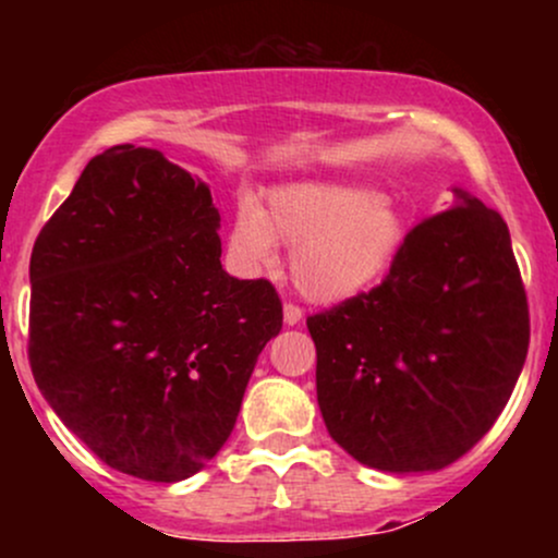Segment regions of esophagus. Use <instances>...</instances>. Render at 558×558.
I'll return each instance as SVG.
<instances>
[{"label": "esophagus", "mask_w": 558, "mask_h": 558, "mask_svg": "<svg viewBox=\"0 0 558 558\" xmlns=\"http://www.w3.org/2000/svg\"><path fill=\"white\" fill-rule=\"evenodd\" d=\"M301 315H304V312H301L299 304H291V301H288V304L283 306V319H286V325H296L299 319H301Z\"/></svg>", "instance_id": "obj_1"}]
</instances>
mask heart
Here are the masks:
<instances>
[{
	"label": "heart",
	"mask_w": 558,
	"mask_h": 558,
	"mask_svg": "<svg viewBox=\"0 0 558 558\" xmlns=\"http://www.w3.org/2000/svg\"><path fill=\"white\" fill-rule=\"evenodd\" d=\"M407 226L377 191L354 185H288L267 207L243 204L230 233V257L246 272L270 270L278 243L293 248L291 278L317 304H341L386 278Z\"/></svg>",
	"instance_id": "obj_1"
}]
</instances>
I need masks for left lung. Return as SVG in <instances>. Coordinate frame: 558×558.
<instances>
[{"instance_id":"8db88e82","label":"left lung","mask_w":558,"mask_h":558,"mask_svg":"<svg viewBox=\"0 0 558 558\" xmlns=\"http://www.w3.org/2000/svg\"><path fill=\"white\" fill-rule=\"evenodd\" d=\"M459 198L403 235L380 286L306 317L325 427L375 470L462 459L504 412L527 356L509 228L477 198Z\"/></svg>"}]
</instances>
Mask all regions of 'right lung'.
<instances>
[{"label": "right lung", "instance_id": "add662e5", "mask_svg": "<svg viewBox=\"0 0 558 558\" xmlns=\"http://www.w3.org/2000/svg\"><path fill=\"white\" fill-rule=\"evenodd\" d=\"M204 183L146 146L94 157L31 254L28 362L57 417L112 470L196 475L283 328L270 280L222 270Z\"/></svg>", "mask_w": 558, "mask_h": 558}]
</instances>
